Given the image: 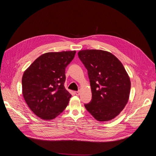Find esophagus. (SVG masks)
Listing matches in <instances>:
<instances>
[{"instance_id":"esophagus-1","label":"esophagus","mask_w":156,"mask_h":156,"mask_svg":"<svg viewBox=\"0 0 156 156\" xmlns=\"http://www.w3.org/2000/svg\"><path fill=\"white\" fill-rule=\"evenodd\" d=\"M80 92H81V91H80V90H78V91H76V92H75V94H76V95H77V96H79V94H80Z\"/></svg>"}]
</instances>
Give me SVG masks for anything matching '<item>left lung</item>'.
I'll return each instance as SVG.
<instances>
[{
  "label": "left lung",
  "mask_w": 156,
  "mask_h": 156,
  "mask_svg": "<svg viewBox=\"0 0 156 156\" xmlns=\"http://www.w3.org/2000/svg\"><path fill=\"white\" fill-rule=\"evenodd\" d=\"M88 70L92 98L84 107L100 122L115 119L128 102L131 81L123 64L110 52L99 49L79 51Z\"/></svg>",
  "instance_id": "8db88e82"
}]
</instances>
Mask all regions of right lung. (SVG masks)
Returning <instances> with one entry per match:
<instances>
[{
    "label": "right lung",
    "instance_id": "right-lung-1",
    "mask_svg": "<svg viewBox=\"0 0 156 156\" xmlns=\"http://www.w3.org/2000/svg\"><path fill=\"white\" fill-rule=\"evenodd\" d=\"M75 53V51L44 53L24 72L23 98L30 109L40 119L53 120L68 105L72 95L64 87L65 69Z\"/></svg>",
    "mask_w": 156,
    "mask_h": 156
}]
</instances>
